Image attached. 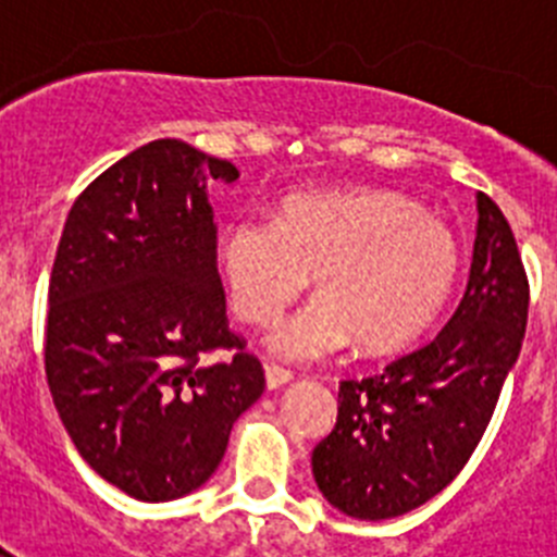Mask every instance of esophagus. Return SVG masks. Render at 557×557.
<instances>
[{
  "label": "esophagus",
  "mask_w": 557,
  "mask_h": 557,
  "mask_svg": "<svg viewBox=\"0 0 557 557\" xmlns=\"http://www.w3.org/2000/svg\"><path fill=\"white\" fill-rule=\"evenodd\" d=\"M264 379H268L270 391H278V387H284L293 382V373L284 371V368H278V366H268L264 368Z\"/></svg>",
  "instance_id": "obj_1"
}]
</instances>
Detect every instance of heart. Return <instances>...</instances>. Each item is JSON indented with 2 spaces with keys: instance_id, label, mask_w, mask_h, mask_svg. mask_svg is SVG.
<instances>
[{
  "instance_id": "heart-1",
  "label": "heart",
  "mask_w": 557,
  "mask_h": 557,
  "mask_svg": "<svg viewBox=\"0 0 557 557\" xmlns=\"http://www.w3.org/2000/svg\"><path fill=\"white\" fill-rule=\"evenodd\" d=\"M220 268L243 321L270 323L309 282L321 287L268 334V351L312 362L354 339L391 354L424 332L460 275V245L398 191H334L284 200L278 220L243 214L220 234Z\"/></svg>"
}]
</instances>
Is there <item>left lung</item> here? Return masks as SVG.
Returning a JSON list of instances; mask_svg holds the SVG:
<instances>
[{
	"instance_id": "8db88e82",
	"label": "left lung",
	"mask_w": 557,
	"mask_h": 557,
	"mask_svg": "<svg viewBox=\"0 0 557 557\" xmlns=\"http://www.w3.org/2000/svg\"><path fill=\"white\" fill-rule=\"evenodd\" d=\"M476 239L460 307L441 334L376 376L339 385L337 424L312 451L323 499L359 521L396 519L460 474L480 444L528 326L513 231L476 195Z\"/></svg>"
}]
</instances>
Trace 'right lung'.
Wrapping results in <instances>:
<instances>
[{
  "mask_svg": "<svg viewBox=\"0 0 557 557\" xmlns=\"http://www.w3.org/2000/svg\"><path fill=\"white\" fill-rule=\"evenodd\" d=\"M231 161L156 139L108 166L69 211L49 275L47 382L83 460L139 502L198 491L264 393L228 332L209 181ZM234 347L228 363L205 354Z\"/></svg>",
  "mask_w": 557,
  "mask_h": 557,
  "instance_id": "add662e5",
  "label": "right lung"
}]
</instances>
